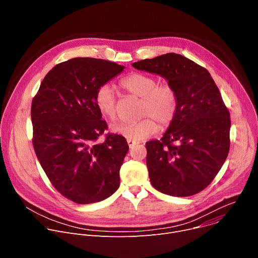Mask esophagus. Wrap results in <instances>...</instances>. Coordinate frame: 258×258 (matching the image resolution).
I'll return each mask as SVG.
<instances>
[{"label":"esophagus","instance_id":"1","mask_svg":"<svg viewBox=\"0 0 258 258\" xmlns=\"http://www.w3.org/2000/svg\"><path fill=\"white\" fill-rule=\"evenodd\" d=\"M126 142H127V145H128V147H130V149H132L133 147H134V146L137 144L136 142H134V141H132V140H127Z\"/></svg>","mask_w":258,"mask_h":258}]
</instances>
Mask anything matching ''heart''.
Here are the masks:
<instances>
[{
    "label": "heart",
    "mask_w": 258,
    "mask_h": 258,
    "mask_svg": "<svg viewBox=\"0 0 258 258\" xmlns=\"http://www.w3.org/2000/svg\"><path fill=\"white\" fill-rule=\"evenodd\" d=\"M128 94L141 98L140 115L137 122H118L111 125V131L127 140L139 142L154 136L160 126H167L173 120L177 110V95L168 84H158L156 78L145 73L133 72L119 82ZM95 103L101 115L115 119L117 113L116 96L110 85H102L95 95Z\"/></svg>",
    "instance_id": "b5f03b06"
}]
</instances>
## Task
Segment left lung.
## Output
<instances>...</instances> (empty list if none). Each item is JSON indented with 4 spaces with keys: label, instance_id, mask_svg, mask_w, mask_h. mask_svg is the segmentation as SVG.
Returning a JSON list of instances; mask_svg holds the SVG:
<instances>
[{
    "label": "left lung",
    "instance_id": "8db88e82",
    "mask_svg": "<svg viewBox=\"0 0 258 258\" xmlns=\"http://www.w3.org/2000/svg\"><path fill=\"white\" fill-rule=\"evenodd\" d=\"M164 78L177 95V110L163 137L146 143L147 167L159 192L187 197L204 190L230 150V112L210 73L179 54L133 63Z\"/></svg>",
    "mask_w": 258,
    "mask_h": 258
}]
</instances>
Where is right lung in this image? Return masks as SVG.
<instances>
[{
    "instance_id": "right-lung-1",
    "label": "right lung",
    "mask_w": 258,
    "mask_h": 258,
    "mask_svg": "<svg viewBox=\"0 0 258 258\" xmlns=\"http://www.w3.org/2000/svg\"><path fill=\"white\" fill-rule=\"evenodd\" d=\"M123 69L103 59L73 58L53 67L32 99L36 157L54 188L76 203L102 201L119 187L128 145L114 134L97 142L108 125L95 95Z\"/></svg>"
}]
</instances>
